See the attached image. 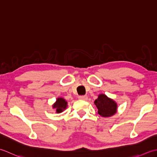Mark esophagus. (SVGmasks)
<instances>
[{"label": "esophagus", "mask_w": 157, "mask_h": 157, "mask_svg": "<svg viewBox=\"0 0 157 157\" xmlns=\"http://www.w3.org/2000/svg\"><path fill=\"white\" fill-rule=\"evenodd\" d=\"M79 99L82 100V101H86V100L88 99V96H79Z\"/></svg>", "instance_id": "obj_1"}]
</instances>
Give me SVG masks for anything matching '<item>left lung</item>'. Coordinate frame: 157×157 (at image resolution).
I'll list each match as a JSON object with an SVG mask.
<instances>
[{"mask_svg": "<svg viewBox=\"0 0 157 157\" xmlns=\"http://www.w3.org/2000/svg\"><path fill=\"white\" fill-rule=\"evenodd\" d=\"M94 105L98 109V113L103 117H109L117 111V104L112 98L104 94H99L94 101Z\"/></svg>", "mask_w": 157, "mask_h": 157, "instance_id": "1", "label": "left lung"}]
</instances>
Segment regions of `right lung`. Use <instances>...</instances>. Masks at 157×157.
Returning a JSON list of instances; mask_svg holds the SVG:
<instances>
[{"label": "right lung", "mask_w": 157, "mask_h": 157, "mask_svg": "<svg viewBox=\"0 0 157 157\" xmlns=\"http://www.w3.org/2000/svg\"><path fill=\"white\" fill-rule=\"evenodd\" d=\"M67 107V102L65 98L59 97L52 105V109H55L56 113H61Z\"/></svg>", "instance_id": "1"}]
</instances>
